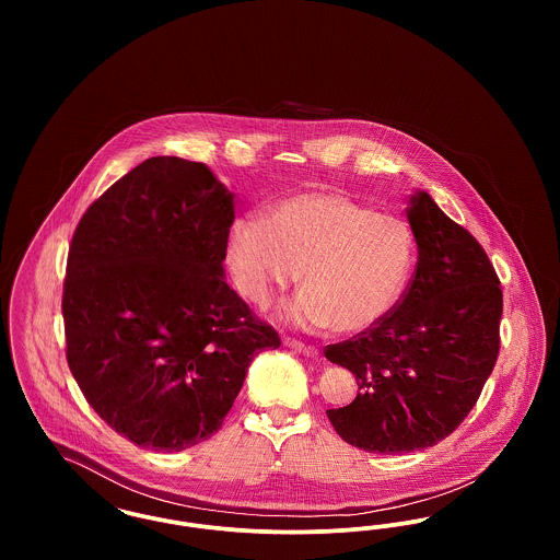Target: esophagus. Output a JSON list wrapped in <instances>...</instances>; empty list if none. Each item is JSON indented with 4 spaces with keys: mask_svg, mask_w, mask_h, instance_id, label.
Listing matches in <instances>:
<instances>
[{
    "mask_svg": "<svg viewBox=\"0 0 560 560\" xmlns=\"http://www.w3.org/2000/svg\"><path fill=\"white\" fill-rule=\"evenodd\" d=\"M283 345L293 350V352H298V354H302V357H308V359H317L319 357V350L315 347H308V345H304V342H300V340H293V338H285L283 340Z\"/></svg>",
    "mask_w": 560,
    "mask_h": 560,
    "instance_id": "obj_1",
    "label": "esophagus"
}]
</instances>
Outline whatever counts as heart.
I'll list each match as a JSON object with an SVG mask.
<instances>
[{"instance_id": "1", "label": "heart", "mask_w": 560, "mask_h": 560, "mask_svg": "<svg viewBox=\"0 0 560 560\" xmlns=\"http://www.w3.org/2000/svg\"><path fill=\"white\" fill-rule=\"evenodd\" d=\"M226 260L241 295L268 302L302 270L304 290L285 319L304 329H372L400 302L416 262L413 231L400 215L334 190H306L275 203L265 220L241 215Z\"/></svg>"}]
</instances>
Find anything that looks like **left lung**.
<instances>
[{"label":"left lung","mask_w":560,"mask_h":560,"mask_svg":"<svg viewBox=\"0 0 560 560\" xmlns=\"http://www.w3.org/2000/svg\"><path fill=\"white\" fill-rule=\"evenodd\" d=\"M418 265L397 308L325 357L359 393L327 409L336 432L370 453L418 452L464 422L500 352L502 290L485 249L427 190L409 199Z\"/></svg>","instance_id":"obj_1"}]
</instances>
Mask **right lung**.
I'll return each instance as SVG.
<instances>
[{"label": "right lung", "mask_w": 560, "mask_h": 560, "mask_svg": "<svg viewBox=\"0 0 560 560\" xmlns=\"http://www.w3.org/2000/svg\"><path fill=\"white\" fill-rule=\"evenodd\" d=\"M235 195L212 170L151 158L96 199L69 247L67 361L108 427L183 452L222 427L254 357L281 347L224 281Z\"/></svg>", "instance_id": "right-lung-1"}]
</instances>
